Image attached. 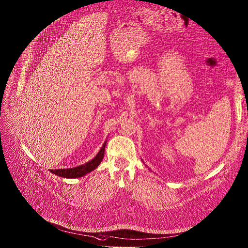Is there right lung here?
I'll use <instances>...</instances> for the list:
<instances>
[{
  "instance_id": "1",
  "label": "right lung",
  "mask_w": 248,
  "mask_h": 248,
  "mask_svg": "<svg viewBox=\"0 0 248 248\" xmlns=\"http://www.w3.org/2000/svg\"><path fill=\"white\" fill-rule=\"evenodd\" d=\"M106 143H107V141L104 143L103 147L101 148V151L98 152V154L95 155V157L93 159H92L91 161L87 162L86 164H82V166L73 168V169L53 170H51V172L56 175H59L61 177H65V178H76V177H80V176L86 175L87 173L95 170L98 167V164H100L101 161L103 160L104 155H105Z\"/></svg>"
}]
</instances>
